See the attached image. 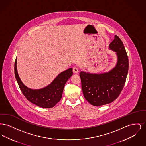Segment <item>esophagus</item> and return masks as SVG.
Segmentation results:
<instances>
[{
    "label": "esophagus",
    "instance_id": "1",
    "mask_svg": "<svg viewBox=\"0 0 146 146\" xmlns=\"http://www.w3.org/2000/svg\"><path fill=\"white\" fill-rule=\"evenodd\" d=\"M73 72L74 73H77L79 72V70H78V68L76 67H74L73 68Z\"/></svg>",
    "mask_w": 146,
    "mask_h": 146
}]
</instances>
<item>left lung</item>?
<instances>
[{
  "label": "left lung",
  "instance_id": "1",
  "mask_svg": "<svg viewBox=\"0 0 146 146\" xmlns=\"http://www.w3.org/2000/svg\"><path fill=\"white\" fill-rule=\"evenodd\" d=\"M109 49L115 52L117 62L108 72L92 73L81 71L79 75L85 98L94 106L108 104L120 95L125 85L129 70V60L121 39L115 35Z\"/></svg>",
  "mask_w": 146,
  "mask_h": 146
}]
</instances>
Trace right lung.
<instances>
[{
	"mask_svg": "<svg viewBox=\"0 0 146 146\" xmlns=\"http://www.w3.org/2000/svg\"><path fill=\"white\" fill-rule=\"evenodd\" d=\"M14 69L16 79L24 96L32 104L44 108L53 107L61 100L64 85L73 75L72 68H70L60 73L46 86L33 89L26 86L21 81L17 70V59Z\"/></svg>",
	"mask_w": 146,
	"mask_h": 146,
	"instance_id": "1",
	"label": "right lung"
}]
</instances>
